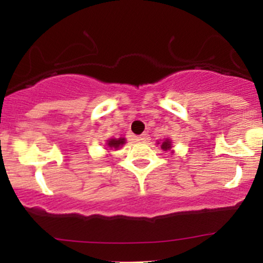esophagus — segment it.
Here are the masks:
<instances>
[{"instance_id":"34e87169","label":"esophagus","mask_w":263,"mask_h":263,"mask_svg":"<svg viewBox=\"0 0 263 263\" xmlns=\"http://www.w3.org/2000/svg\"><path fill=\"white\" fill-rule=\"evenodd\" d=\"M148 140H149L148 134H142L140 137H138V141L141 142H148Z\"/></svg>"}]
</instances>
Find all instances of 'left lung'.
Masks as SVG:
<instances>
[{
  "instance_id": "8db88e82",
  "label": "left lung",
  "mask_w": 263,
  "mask_h": 263,
  "mask_svg": "<svg viewBox=\"0 0 263 263\" xmlns=\"http://www.w3.org/2000/svg\"><path fill=\"white\" fill-rule=\"evenodd\" d=\"M157 144H161V148L163 151H171V153H174V151L172 149V147H173V144H172V140L171 138H165V140L163 141H157Z\"/></svg>"
}]
</instances>
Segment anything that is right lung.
I'll list each match as a JSON object with an SVG mask.
<instances>
[{"instance_id": "right-lung-1", "label": "right lung", "mask_w": 263, "mask_h": 263, "mask_svg": "<svg viewBox=\"0 0 263 263\" xmlns=\"http://www.w3.org/2000/svg\"><path fill=\"white\" fill-rule=\"evenodd\" d=\"M125 143H126V138H123V137H120V138H110V140L106 141V147L108 148L107 152H110V151L120 149ZM107 148H106V149H107Z\"/></svg>"}]
</instances>
